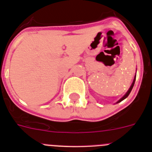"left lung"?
<instances>
[{"instance_id": "obj_1", "label": "left lung", "mask_w": 152, "mask_h": 152, "mask_svg": "<svg viewBox=\"0 0 152 152\" xmlns=\"http://www.w3.org/2000/svg\"><path fill=\"white\" fill-rule=\"evenodd\" d=\"M135 77H136V76H135V78H134V80H133V82H132V85L130 86V88H129V91H127V92H126V94L124 95V96H123V97L121 98V99H120V100H119V101L117 102V103H119V102H121L122 100H125V99H126V97H127V96H129V94H130V92H131L132 91V88H133V86H134V84H135Z\"/></svg>"}]
</instances>
